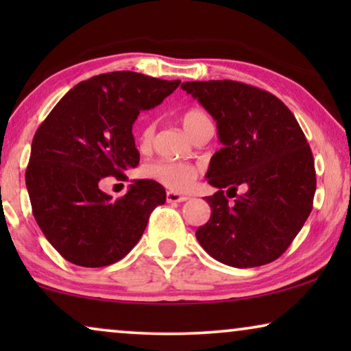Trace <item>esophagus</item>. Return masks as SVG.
<instances>
[{
  "label": "esophagus",
  "instance_id": "esophagus-1",
  "mask_svg": "<svg viewBox=\"0 0 351 351\" xmlns=\"http://www.w3.org/2000/svg\"><path fill=\"white\" fill-rule=\"evenodd\" d=\"M166 199H167V203H182V201L189 199V196H185L182 193H176V191H167Z\"/></svg>",
  "mask_w": 351,
  "mask_h": 351
}]
</instances>
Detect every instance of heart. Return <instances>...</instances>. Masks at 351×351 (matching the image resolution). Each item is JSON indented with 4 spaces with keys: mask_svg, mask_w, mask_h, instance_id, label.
<instances>
[{
    "mask_svg": "<svg viewBox=\"0 0 351 351\" xmlns=\"http://www.w3.org/2000/svg\"><path fill=\"white\" fill-rule=\"evenodd\" d=\"M182 124H184L185 131L190 134L191 137L195 136V132L198 131L199 126L206 121H210L208 114L201 110H189L182 114ZM153 124H148V126L143 129L141 134V147L148 148L152 143L153 138ZM198 166L191 165V162H184V161H169V160H160L148 162L142 167V174L148 177V179L158 182V184L166 186L172 191H184L190 189V185L193 184V180L198 176Z\"/></svg>",
    "mask_w": 351,
    "mask_h": 351,
    "instance_id": "heart-1",
    "label": "heart"
}]
</instances>
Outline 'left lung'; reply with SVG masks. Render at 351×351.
<instances>
[{
    "mask_svg": "<svg viewBox=\"0 0 351 351\" xmlns=\"http://www.w3.org/2000/svg\"><path fill=\"white\" fill-rule=\"evenodd\" d=\"M182 89L217 121L222 142L206 174L217 189L206 196L210 219L196 230V239L230 267L276 261L313 209L315 160L304 131L276 95L256 86L210 80L182 83ZM223 188L234 204L228 203Z\"/></svg>",
    "mask_w": 351,
    "mask_h": 351,
    "instance_id": "8db88e82",
    "label": "left lung"
}]
</instances>
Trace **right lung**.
Returning a JSON list of instances; mask_svg holds the SVG:
<instances>
[{"mask_svg": "<svg viewBox=\"0 0 351 351\" xmlns=\"http://www.w3.org/2000/svg\"><path fill=\"white\" fill-rule=\"evenodd\" d=\"M136 71H112L70 89L36 129L25 184L41 232L65 261L107 267L141 239L152 210L166 203L155 180H134L118 199L100 190L141 160L132 124L179 88Z\"/></svg>", "mask_w": 351, "mask_h": 351, "instance_id": "1", "label": "right lung"}]
</instances>
